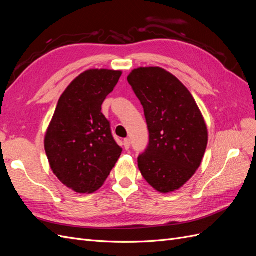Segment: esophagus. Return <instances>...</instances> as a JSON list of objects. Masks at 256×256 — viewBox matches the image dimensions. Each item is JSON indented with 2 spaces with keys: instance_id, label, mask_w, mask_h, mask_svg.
Instances as JSON below:
<instances>
[{
  "instance_id": "34e87169",
  "label": "esophagus",
  "mask_w": 256,
  "mask_h": 256,
  "mask_svg": "<svg viewBox=\"0 0 256 256\" xmlns=\"http://www.w3.org/2000/svg\"><path fill=\"white\" fill-rule=\"evenodd\" d=\"M124 146H125V150L130 148V140H129V138H125V140H124Z\"/></svg>"
}]
</instances>
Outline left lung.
Listing matches in <instances>:
<instances>
[{"mask_svg": "<svg viewBox=\"0 0 256 256\" xmlns=\"http://www.w3.org/2000/svg\"><path fill=\"white\" fill-rule=\"evenodd\" d=\"M141 102L150 142L138 157L145 180L161 193L187 182L200 166L208 142L203 115L175 76L160 67H140L127 78Z\"/></svg>", "mask_w": 256, "mask_h": 256, "instance_id": "left-lung-1", "label": "left lung"}]
</instances>
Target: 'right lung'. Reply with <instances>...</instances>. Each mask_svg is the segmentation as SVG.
<instances>
[{"label":"right lung","mask_w":256,"mask_h":256,"mask_svg":"<svg viewBox=\"0 0 256 256\" xmlns=\"http://www.w3.org/2000/svg\"><path fill=\"white\" fill-rule=\"evenodd\" d=\"M122 76L120 70L90 69L62 94L44 136L53 173L78 193L98 190L122 152L102 104Z\"/></svg>","instance_id":"add662e5"}]
</instances>
